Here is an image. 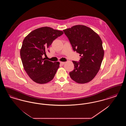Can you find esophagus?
Segmentation results:
<instances>
[{"label":"esophagus","mask_w":126,"mask_h":126,"mask_svg":"<svg viewBox=\"0 0 126 126\" xmlns=\"http://www.w3.org/2000/svg\"><path fill=\"white\" fill-rule=\"evenodd\" d=\"M65 62H60V64L61 65H64L65 64Z\"/></svg>","instance_id":"obj_1"}]
</instances>
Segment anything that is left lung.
I'll return each instance as SVG.
<instances>
[{"mask_svg": "<svg viewBox=\"0 0 126 126\" xmlns=\"http://www.w3.org/2000/svg\"><path fill=\"white\" fill-rule=\"evenodd\" d=\"M63 31L73 50L81 56L79 62L72 61L74 69L69 73L70 78L78 84L89 82L99 72L104 57L100 37L84 25H74Z\"/></svg>", "mask_w": 126, "mask_h": 126, "instance_id": "1", "label": "left lung"}]
</instances>
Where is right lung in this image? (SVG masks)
Returning a JSON list of instances; mask_svg holds the SVG:
<instances>
[{
    "mask_svg": "<svg viewBox=\"0 0 126 126\" xmlns=\"http://www.w3.org/2000/svg\"><path fill=\"white\" fill-rule=\"evenodd\" d=\"M63 32L49 27L32 31L25 37L20 49V56L24 70L36 83L44 84L51 81L60 66L59 62L44 60L48 48L54 40Z\"/></svg>",
    "mask_w": 126,
    "mask_h": 126,
    "instance_id": "obj_1",
    "label": "right lung"
}]
</instances>
